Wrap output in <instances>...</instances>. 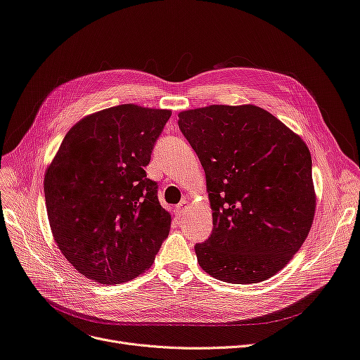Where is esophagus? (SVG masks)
Returning a JSON list of instances; mask_svg holds the SVG:
<instances>
[{"instance_id": "1", "label": "esophagus", "mask_w": 360, "mask_h": 360, "mask_svg": "<svg viewBox=\"0 0 360 360\" xmlns=\"http://www.w3.org/2000/svg\"><path fill=\"white\" fill-rule=\"evenodd\" d=\"M186 205H188V201H186V200H182V201L175 207V212H176V214H178V216H181V214L185 212Z\"/></svg>"}]
</instances>
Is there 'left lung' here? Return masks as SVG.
<instances>
[{"label": "left lung", "mask_w": 360, "mask_h": 360, "mask_svg": "<svg viewBox=\"0 0 360 360\" xmlns=\"http://www.w3.org/2000/svg\"><path fill=\"white\" fill-rule=\"evenodd\" d=\"M179 129L205 172L210 238L194 250L217 280L248 285L273 277L305 242L315 213L307 144L254 105L184 110Z\"/></svg>", "instance_id": "1"}]
</instances>
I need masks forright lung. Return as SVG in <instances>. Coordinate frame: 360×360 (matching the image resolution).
Wrapping results in <instances>:
<instances>
[{
  "label": "right lung",
  "instance_id": "1",
  "mask_svg": "<svg viewBox=\"0 0 360 360\" xmlns=\"http://www.w3.org/2000/svg\"><path fill=\"white\" fill-rule=\"evenodd\" d=\"M170 110L120 105L75 124L49 165L45 201L53 239L74 269L103 285L136 278L170 231L144 167Z\"/></svg>",
  "mask_w": 360,
  "mask_h": 360
}]
</instances>
